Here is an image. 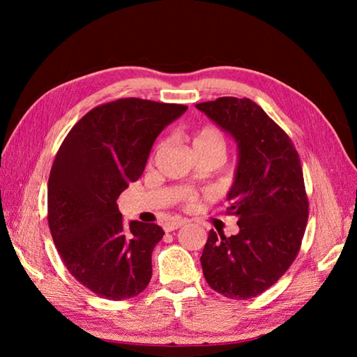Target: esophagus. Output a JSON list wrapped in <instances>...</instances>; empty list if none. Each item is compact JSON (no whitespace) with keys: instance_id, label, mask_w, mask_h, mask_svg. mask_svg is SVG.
<instances>
[{"instance_id":"1","label":"esophagus","mask_w":357,"mask_h":357,"mask_svg":"<svg viewBox=\"0 0 357 357\" xmlns=\"http://www.w3.org/2000/svg\"><path fill=\"white\" fill-rule=\"evenodd\" d=\"M187 222H188V219H185V218H173V219H170L169 222H165L164 230L165 231H173V230L179 229V227L185 225Z\"/></svg>"}]
</instances>
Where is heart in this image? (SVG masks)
Here are the masks:
<instances>
[{
  "instance_id": "heart-1",
  "label": "heart",
  "mask_w": 357,
  "mask_h": 357,
  "mask_svg": "<svg viewBox=\"0 0 357 357\" xmlns=\"http://www.w3.org/2000/svg\"><path fill=\"white\" fill-rule=\"evenodd\" d=\"M193 147L195 150H219L225 153V141L222 133L213 126H204L193 135ZM196 193L187 192L184 195V201L187 204H193L196 201Z\"/></svg>"
}]
</instances>
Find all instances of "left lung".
<instances>
[{
	"mask_svg": "<svg viewBox=\"0 0 357 357\" xmlns=\"http://www.w3.org/2000/svg\"><path fill=\"white\" fill-rule=\"evenodd\" d=\"M196 109L238 144L234 183L227 213L238 216L239 233L210 230L201 256L204 278L230 299L264 293L299 253L308 219L301 159L291 139L248 98L222 96Z\"/></svg>",
	"mask_w": 357,
	"mask_h": 357,
	"instance_id": "left-lung-1",
	"label": "left lung"
}]
</instances>
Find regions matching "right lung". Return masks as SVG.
Segmentation results:
<instances>
[{"instance_id":"add662e5","label":"right lung","mask_w":357,"mask_h":357,"mask_svg":"<svg viewBox=\"0 0 357 357\" xmlns=\"http://www.w3.org/2000/svg\"><path fill=\"white\" fill-rule=\"evenodd\" d=\"M187 110L183 104L123 98L82 116L53 161L47 219L67 270L109 301L138 296L151 279L156 224L124 225L116 199L138 179L158 135Z\"/></svg>"}]
</instances>
